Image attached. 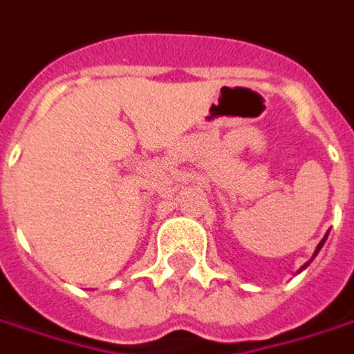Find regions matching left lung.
Wrapping results in <instances>:
<instances>
[{
	"instance_id": "8db88e82",
	"label": "left lung",
	"mask_w": 354,
	"mask_h": 354,
	"mask_svg": "<svg viewBox=\"0 0 354 354\" xmlns=\"http://www.w3.org/2000/svg\"><path fill=\"white\" fill-rule=\"evenodd\" d=\"M325 239H327V236H325V238L321 239V241H319V245H317V250H315V254H313V257H315L317 254H319V250H321V248H323V243H325ZM313 257H311V259H309V261H313ZM309 261H307V263H305V266H303V268L301 269H305L307 268V266H309Z\"/></svg>"
}]
</instances>
